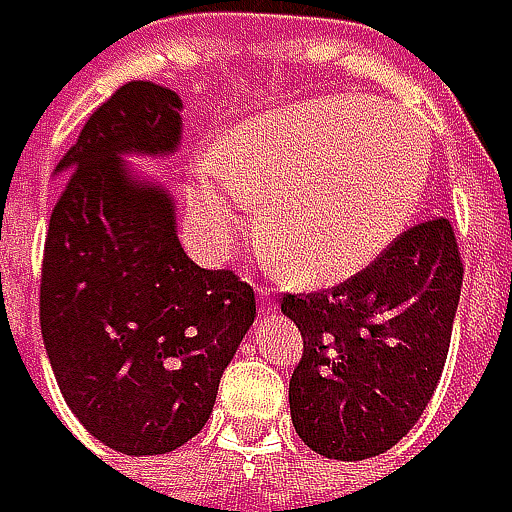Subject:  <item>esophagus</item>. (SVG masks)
Masks as SVG:
<instances>
[{"mask_svg":"<svg viewBox=\"0 0 512 512\" xmlns=\"http://www.w3.org/2000/svg\"><path fill=\"white\" fill-rule=\"evenodd\" d=\"M257 305H260V314H269V311H272V305H275V302H272V296H269L263 287L257 290Z\"/></svg>","mask_w":512,"mask_h":512,"instance_id":"obj_1","label":"esophagus"}]
</instances>
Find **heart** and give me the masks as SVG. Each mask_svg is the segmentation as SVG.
<instances>
[{
	"label": "heart",
	"mask_w": 512,
	"mask_h": 512,
	"mask_svg": "<svg viewBox=\"0 0 512 512\" xmlns=\"http://www.w3.org/2000/svg\"><path fill=\"white\" fill-rule=\"evenodd\" d=\"M433 139L424 121L367 94L305 100L240 127L225 151L192 162L189 207L225 249L252 198L260 234L302 281H341L409 228L427 192Z\"/></svg>",
	"instance_id": "b5f03b06"
}]
</instances>
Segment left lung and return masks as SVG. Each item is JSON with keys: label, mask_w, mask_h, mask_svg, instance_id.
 Listing matches in <instances>:
<instances>
[{"label": "left lung", "mask_w": 512, "mask_h": 512, "mask_svg": "<svg viewBox=\"0 0 512 512\" xmlns=\"http://www.w3.org/2000/svg\"><path fill=\"white\" fill-rule=\"evenodd\" d=\"M460 287L457 234L433 216L332 290L284 293L281 311L302 332L290 418L311 451L379 457L418 424L445 370Z\"/></svg>", "instance_id": "obj_1"}]
</instances>
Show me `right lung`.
Here are the masks:
<instances>
[{"label": "right lung", "instance_id": "obj_1", "mask_svg": "<svg viewBox=\"0 0 512 512\" xmlns=\"http://www.w3.org/2000/svg\"><path fill=\"white\" fill-rule=\"evenodd\" d=\"M180 97L121 85L61 156L41 266V335L82 427L130 457L168 454L207 424L219 379L255 323L234 269H201L174 234V204L121 154H171Z\"/></svg>", "mask_w": 512, "mask_h": 512}]
</instances>
